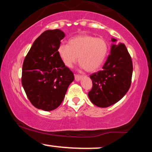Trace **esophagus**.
Listing matches in <instances>:
<instances>
[{
  "label": "esophagus",
  "instance_id": "1",
  "mask_svg": "<svg viewBox=\"0 0 152 152\" xmlns=\"http://www.w3.org/2000/svg\"><path fill=\"white\" fill-rule=\"evenodd\" d=\"M74 76H75V80L77 81H80V80H81V78H82L81 75H79V74H75Z\"/></svg>",
  "mask_w": 152,
  "mask_h": 152
}]
</instances>
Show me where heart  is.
<instances>
[{"label":"heart","mask_w":152,"mask_h":152,"mask_svg":"<svg viewBox=\"0 0 152 152\" xmlns=\"http://www.w3.org/2000/svg\"><path fill=\"white\" fill-rule=\"evenodd\" d=\"M58 54L64 65L71 68L77 61L88 72L97 71L105 60L109 45L105 39L91 35H79L71 38L68 45H59Z\"/></svg>","instance_id":"obj_1"}]
</instances>
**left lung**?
<instances>
[{"label":"left lung","mask_w":152,"mask_h":152,"mask_svg":"<svg viewBox=\"0 0 152 152\" xmlns=\"http://www.w3.org/2000/svg\"><path fill=\"white\" fill-rule=\"evenodd\" d=\"M112 41H116L113 38ZM133 64L124 43L113 45L103 70L90 76L92 88L88 95L91 102L105 108L116 104L124 96L131 86Z\"/></svg>","instance_id":"8db88e82"}]
</instances>
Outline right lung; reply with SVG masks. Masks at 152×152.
<instances>
[{
  "mask_svg": "<svg viewBox=\"0 0 152 152\" xmlns=\"http://www.w3.org/2000/svg\"><path fill=\"white\" fill-rule=\"evenodd\" d=\"M64 36L59 29L44 31L23 61V87L31 104L38 109L49 111L58 108L74 79L73 72L64 65L57 51Z\"/></svg>",
  "mask_w": 152,
  "mask_h": 152,
  "instance_id": "add662e5",
  "label": "right lung"
}]
</instances>
